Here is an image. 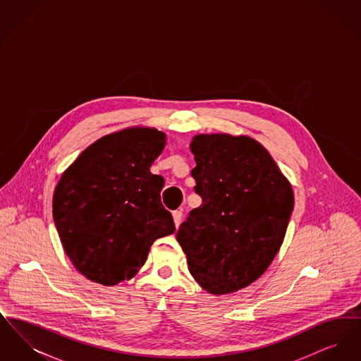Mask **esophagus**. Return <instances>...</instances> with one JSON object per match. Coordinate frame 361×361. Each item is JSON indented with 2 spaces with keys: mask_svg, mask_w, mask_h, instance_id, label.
<instances>
[{
  "mask_svg": "<svg viewBox=\"0 0 361 361\" xmlns=\"http://www.w3.org/2000/svg\"><path fill=\"white\" fill-rule=\"evenodd\" d=\"M173 219H174L176 227H178L183 219V211H173Z\"/></svg>",
  "mask_w": 361,
  "mask_h": 361,
  "instance_id": "1",
  "label": "esophagus"
}]
</instances>
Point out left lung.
<instances>
[{
    "label": "left lung",
    "instance_id": "1",
    "mask_svg": "<svg viewBox=\"0 0 361 361\" xmlns=\"http://www.w3.org/2000/svg\"><path fill=\"white\" fill-rule=\"evenodd\" d=\"M190 150L196 161L190 174L203 203L189 212L176 238L206 291H238L279 252L293 209L291 185L252 137L197 135Z\"/></svg>",
    "mask_w": 361,
    "mask_h": 361
}]
</instances>
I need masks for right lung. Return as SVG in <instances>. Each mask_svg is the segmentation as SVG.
I'll return each mask as SVG.
<instances>
[{"label":"right lung","mask_w":361,"mask_h":361,"mask_svg":"<svg viewBox=\"0 0 361 361\" xmlns=\"http://www.w3.org/2000/svg\"><path fill=\"white\" fill-rule=\"evenodd\" d=\"M155 128L99 139L62 174L52 216L63 249L89 280L115 286L145 264L150 246L174 233L161 202L164 178L150 172L165 147Z\"/></svg>","instance_id":"right-lung-1"}]
</instances>
